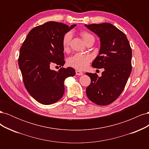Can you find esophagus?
<instances>
[{
	"mask_svg": "<svg viewBox=\"0 0 149 149\" xmlns=\"http://www.w3.org/2000/svg\"><path fill=\"white\" fill-rule=\"evenodd\" d=\"M76 74L78 75V76H81V75H83V73L82 71H79V70H76Z\"/></svg>",
	"mask_w": 149,
	"mask_h": 149,
	"instance_id": "1",
	"label": "esophagus"
}]
</instances>
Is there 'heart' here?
I'll return each instance as SVG.
<instances>
[{"mask_svg":"<svg viewBox=\"0 0 149 149\" xmlns=\"http://www.w3.org/2000/svg\"><path fill=\"white\" fill-rule=\"evenodd\" d=\"M80 35L85 43H86L90 39L94 40L93 35L86 31H82ZM71 37L72 35L70 32L66 33L63 37L62 46L64 50H67L69 48ZM91 60V56L87 55V54L76 53L73 56L69 58V59L68 60V65L75 69L83 70L86 68Z\"/></svg>","mask_w":149,"mask_h":149,"instance_id":"heart-1","label":"heart"}]
</instances>
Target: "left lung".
<instances>
[{
  "mask_svg": "<svg viewBox=\"0 0 149 149\" xmlns=\"http://www.w3.org/2000/svg\"><path fill=\"white\" fill-rule=\"evenodd\" d=\"M84 25L100 38L99 55L92 66L104 69L101 77L86 73L91 78L86 93L90 101L106 106L118 98L127 83L132 70V49L126 35L111 24Z\"/></svg>",
  "mask_w": 149,
  "mask_h": 149,
  "instance_id": "obj_1",
  "label": "left lung"
}]
</instances>
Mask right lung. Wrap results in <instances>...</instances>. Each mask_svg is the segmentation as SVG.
Returning a JSON list of instances; mask_svg holds the SVG:
<instances>
[{
	"instance_id": "add662e5",
	"label": "right lung",
	"mask_w": 149,
	"mask_h": 149,
	"mask_svg": "<svg viewBox=\"0 0 149 149\" xmlns=\"http://www.w3.org/2000/svg\"><path fill=\"white\" fill-rule=\"evenodd\" d=\"M76 25L69 26L48 22L31 29L20 49L19 66L26 89L38 102L49 105L59 101L65 92V79L75 75L73 68L56 71L50 66L65 63L62 38Z\"/></svg>"
}]
</instances>
